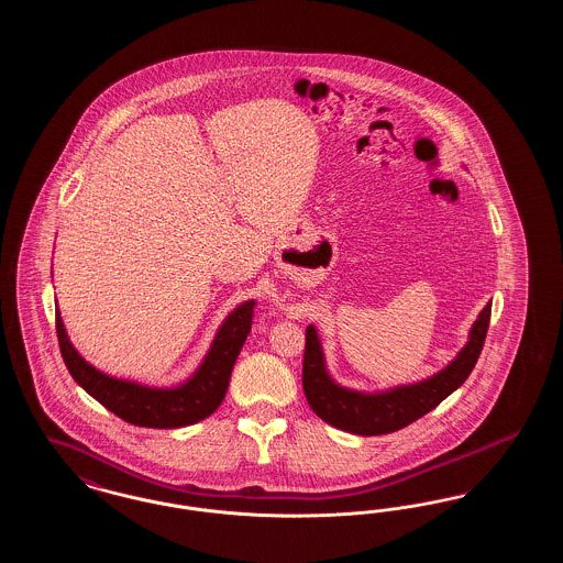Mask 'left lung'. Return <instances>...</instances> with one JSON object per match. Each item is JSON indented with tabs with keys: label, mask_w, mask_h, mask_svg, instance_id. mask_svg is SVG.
<instances>
[{
	"label": "left lung",
	"mask_w": 563,
	"mask_h": 563,
	"mask_svg": "<svg viewBox=\"0 0 563 563\" xmlns=\"http://www.w3.org/2000/svg\"><path fill=\"white\" fill-rule=\"evenodd\" d=\"M489 314L492 301L479 312L477 321L473 322L466 346L455 354L454 361L445 369L422 382L402 384L379 393L350 390L333 382L324 365L319 333L314 324H310L306 329L301 372L306 399L312 411L327 424L352 434L374 437L405 429L407 424L427 416L443 399H448L471 375L482 354Z\"/></svg>",
	"instance_id": "obj_1"
}]
</instances>
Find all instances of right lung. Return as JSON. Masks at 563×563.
Instances as JSON below:
<instances>
[{
    "label": "right lung",
    "instance_id": "obj_1",
    "mask_svg": "<svg viewBox=\"0 0 563 563\" xmlns=\"http://www.w3.org/2000/svg\"><path fill=\"white\" fill-rule=\"evenodd\" d=\"M253 306L255 301L249 299L228 314L200 367L184 384L173 388H154L131 379L111 377L86 363L69 342L58 310L56 335L71 377L111 413L134 427L181 429L209 418L223 401L234 363L251 331Z\"/></svg>",
    "mask_w": 563,
    "mask_h": 563
}]
</instances>
